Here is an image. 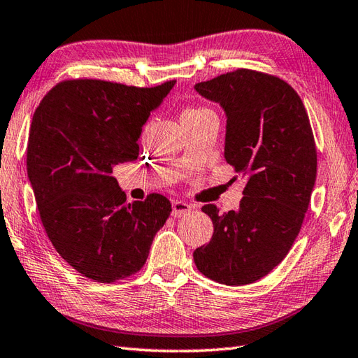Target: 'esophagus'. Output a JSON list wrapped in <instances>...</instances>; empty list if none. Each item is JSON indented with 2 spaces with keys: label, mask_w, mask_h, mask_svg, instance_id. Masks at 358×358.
<instances>
[{
  "label": "esophagus",
  "mask_w": 358,
  "mask_h": 358,
  "mask_svg": "<svg viewBox=\"0 0 358 358\" xmlns=\"http://www.w3.org/2000/svg\"><path fill=\"white\" fill-rule=\"evenodd\" d=\"M192 209H194L192 204H189L183 200H177V201L172 203V215L175 218H180V217L189 214V212H191Z\"/></svg>",
  "instance_id": "esophagus-1"
}]
</instances>
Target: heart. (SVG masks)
<instances>
[{"label": "heart", "instance_id": "obj_1", "mask_svg": "<svg viewBox=\"0 0 358 358\" xmlns=\"http://www.w3.org/2000/svg\"><path fill=\"white\" fill-rule=\"evenodd\" d=\"M209 109L206 108H189L183 112V115H181V118H187V117H194V115H199V113H203V112H208Z\"/></svg>", "mask_w": 358, "mask_h": 358}]
</instances>
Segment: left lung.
<instances>
[{"label":"left lung","mask_w":358,"mask_h":358,"mask_svg":"<svg viewBox=\"0 0 358 358\" xmlns=\"http://www.w3.org/2000/svg\"><path fill=\"white\" fill-rule=\"evenodd\" d=\"M195 89L224 108V157L246 186L237 210L201 208L214 235L194 262L222 285L254 283L283 262L301 229L317 175L313 127L299 94L275 75L241 67Z\"/></svg>","instance_id":"left-lung-1"}]
</instances>
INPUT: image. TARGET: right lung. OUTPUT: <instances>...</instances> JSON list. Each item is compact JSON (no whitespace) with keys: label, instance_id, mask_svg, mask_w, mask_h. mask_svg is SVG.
<instances>
[{"label":"right lung","instance_id":"add662e5","mask_svg":"<svg viewBox=\"0 0 358 358\" xmlns=\"http://www.w3.org/2000/svg\"><path fill=\"white\" fill-rule=\"evenodd\" d=\"M173 85L64 80L34 113L27 173L45 234L75 271L98 283L138 272L171 215L164 195L127 203L112 169L138 157L141 126Z\"/></svg>","mask_w":358,"mask_h":358}]
</instances>
